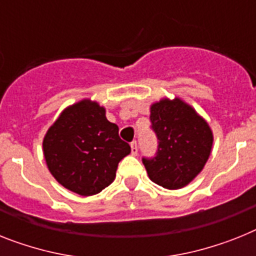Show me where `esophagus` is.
<instances>
[{
    "label": "esophagus",
    "instance_id": "1",
    "mask_svg": "<svg viewBox=\"0 0 256 256\" xmlns=\"http://www.w3.org/2000/svg\"><path fill=\"white\" fill-rule=\"evenodd\" d=\"M132 154H134V156L138 154V143H136V140L132 142Z\"/></svg>",
    "mask_w": 256,
    "mask_h": 256
}]
</instances>
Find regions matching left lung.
Instances as JSON below:
<instances>
[{"label": "left lung", "instance_id": "1", "mask_svg": "<svg viewBox=\"0 0 256 256\" xmlns=\"http://www.w3.org/2000/svg\"><path fill=\"white\" fill-rule=\"evenodd\" d=\"M150 118L158 147L154 158H143L148 177L169 190L184 188L203 170L211 154L210 124L180 98L154 102Z\"/></svg>", "mask_w": 256, "mask_h": 256}]
</instances>
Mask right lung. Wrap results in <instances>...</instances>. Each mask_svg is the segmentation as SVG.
<instances>
[{
    "instance_id": "add662e5",
    "label": "right lung",
    "mask_w": 256,
    "mask_h": 256,
    "mask_svg": "<svg viewBox=\"0 0 256 256\" xmlns=\"http://www.w3.org/2000/svg\"><path fill=\"white\" fill-rule=\"evenodd\" d=\"M42 152L58 184L90 196L114 181L118 162L132 148L106 120L104 106L84 98L62 110L45 134Z\"/></svg>"
}]
</instances>
